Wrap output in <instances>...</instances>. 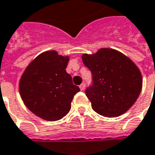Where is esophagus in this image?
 Returning <instances> with one entry per match:
<instances>
[{
  "mask_svg": "<svg viewBox=\"0 0 155 155\" xmlns=\"http://www.w3.org/2000/svg\"><path fill=\"white\" fill-rule=\"evenodd\" d=\"M85 88V83H82L81 85H80V89H81V91H84Z\"/></svg>",
  "mask_w": 155,
  "mask_h": 155,
  "instance_id": "34e87169",
  "label": "esophagus"
}]
</instances>
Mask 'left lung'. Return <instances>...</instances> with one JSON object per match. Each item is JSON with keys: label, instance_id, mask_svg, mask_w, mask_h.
<instances>
[{"label": "left lung", "instance_id": "obj_1", "mask_svg": "<svg viewBox=\"0 0 155 155\" xmlns=\"http://www.w3.org/2000/svg\"><path fill=\"white\" fill-rule=\"evenodd\" d=\"M82 60L92 74V85L85 90V95L93 110L108 117L125 113L141 92L143 78L137 65L112 48L84 54Z\"/></svg>", "mask_w": 155, "mask_h": 155}]
</instances>
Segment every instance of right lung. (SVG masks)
Listing matches in <instances>:
<instances>
[{"mask_svg":"<svg viewBox=\"0 0 155 155\" xmlns=\"http://www.w3.org/2000/svg\"><path fill=\"white\" fill-rule=\"evenodd\" d=\"M70 58L54 50L44 52L29 64L19 82L23 102L32 113L47 121H57L70 111L80 88L66 72Z\"/></svg>","mask_w":155,"mask_h":155,"instance_id":"add662e5","label":"right lung"}]
</instances>
